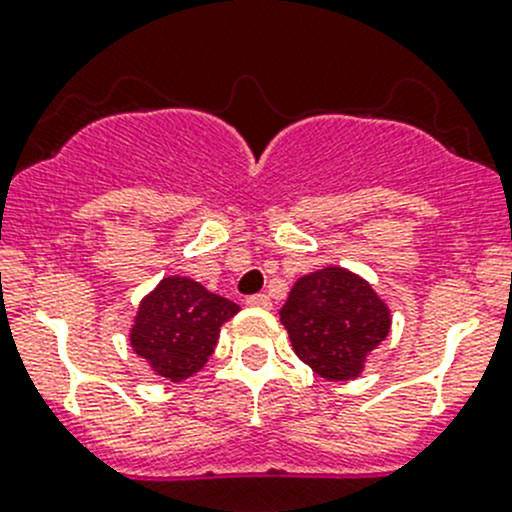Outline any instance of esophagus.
Returning <instances> with one entry per match:
<instances>
[{
	"label": "esophagus",
	"mask_w": 512,
	"mask_h": 512,
	"mask_svg": "<svg viewBox=\"0 0 512 512\" xmlns=\"http://www.w3.org/2000/svg\"><path fill=\"white\" fill-rule=\"evenodd\" d=\"M247 304H250V307L270 309L272 307V299H270V294H252V297H247Z\"/></svg>",
	"instance_id": "1"
}]
</instances>
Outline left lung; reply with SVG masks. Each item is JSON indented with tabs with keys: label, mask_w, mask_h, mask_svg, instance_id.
Masks as SVG:
<instances>
[{
	"label": "left lung",
	"mask_w": 512,
	"mask_h": 512,
	"mask_svg": "<svg viewBox=\"0 0 512 512\" xmlns=\"http://www.w3.org/2000/svg\"><path fill=\"white\" fill-rule=\"evenodd\" d=\"M280 322L294 354L312 371L327 381H349L389 337L391 312L364 277L324 267L294 282Z\"/></svg>",
	"instance_id": "obj_1"
}]
</instances>
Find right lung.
I'll use <instances>...</instances> for the list:
<instances>
[{
    "instance_id": "right-lung-1",
    "label": "right lung",
    "mask_w": 512,
    "mask_h": 512,
    "mask_svg": "<svg viewBox=\"0 0 512 512\" xmlns=\"http://www.w3.org/2000/svg\"><path fill=\"white\" fill-rule=\"evenodd\" d=\"M237 312L235 302L190 277H163L138 304L131 347L151 371L178 384L208 364L220 327Z\"/></svg>"
}]
</instances>
